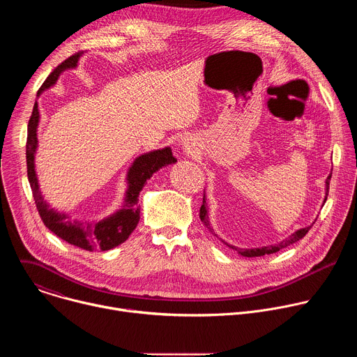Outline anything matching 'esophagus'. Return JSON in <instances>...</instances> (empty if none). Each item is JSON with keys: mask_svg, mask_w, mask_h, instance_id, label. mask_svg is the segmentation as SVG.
I'll list each match as a JSON object with an SVG mask.
<instances>
[{"mask_svg": "<svg viewBox=\"0 0 357 357\" xmlns=\"http://www.w3.org/2000/svg\"><path fill=\"white\" fill-rule=\"evenodd\" d=\"M181 145L185 148V149H188V151H190V149H193V146H195V142H193V139H192V137H183L182 138V141H181Z\"/></svg>", "mask_w": 357, "mask_h": 357, "instance_id": "1", "label": "esophagus"}]
</instances>
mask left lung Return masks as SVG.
<instances>
[{
  "label": "left lung",
  "mask_w": 357,
  "mask_h": 357,
  "mask_svg": "<svg viewBox=\"0 0 357 357\" xmlns=\"http://www.w3.org/2000/svg\"><path fill=\"white\" fill-rule=\"evenodd\" d=\"M331 176H332V174L326 178V182H325V199H324V203L326 202V197H328ZM199 218H200L202 223L209 229V231L213 233V229H212L211 220H209V211H208V208H206V195H203V203H202L200 211H199ZM312 225H314V223H312ZM312 225L308 226V227H302V229L296 230L295 233H292L291 236L285 237L282 241H280V243H277V244H274V245H266V247H260V248H238V247H236V245H231V244L226 243V241L222 240V238H220V240H222L227 247L236 250V251L240 254V256H243V257H261V256H266V254L277 252V251H280V250H282V248H285V247H288V245H291V244L299 241L305 234L308 233V230L312 227ZM213 234H215V233H213ZM215 236H218V234H215Z\"/></svg>",
  "instance_id": "8db88e82"
}]
</instances>
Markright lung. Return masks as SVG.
<instances>
[{"label":"right lung","mask_w":357,"mask_h":357,"mask_svg":"<svg viewBox=\"0 0 357 357\" xmlns=\"http://www.w3.org/2000/svg\"><path fill=\"white\" fill-rule=\"evenodd\" d=\"M83 52L76 54L62 62L40 86L38 96L46 89L52 87L62 72L68 69H75ZM38 124H39V109L38 101L28 123V138H26V167H28V179L33 193L35 205L39 212V216L43 225L54 231L58 237L80 247L87 251L101 250L107 251L119 244L124 243L128 236L134 231L139 222V206H138V195L142 190L146 181L154 175L162 167L171 165L176 162V158L172 155V149L165 146L162 149L149 151L134 160L128 172H127V190L124 196V202L121 209L105 218L98 222H80L73 220L68 213H62L52 208L43 199L42 192L39 189L38 175L35 169V154L38 149Z\"/></svg>","instance_id":"obj_1"}]
</instances>
